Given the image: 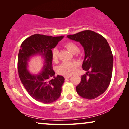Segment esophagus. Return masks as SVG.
<instances>
[{
	"label": "esophagus",
	"mask_w": 129,
	"mask_h": 129,
	"mask_svg": "<svg viewBox=\"0 0 129 129\" xmlns=\"http://www.w3.org/2000/svg\"><path fill=\"white\" fill-rule=\"evenodd\" d=\"M70 76H70V75H69V76H64V78L65 79H69L70 78Z\"/></svg>",
	"instance_id": "34e87169"
}]
</instances>
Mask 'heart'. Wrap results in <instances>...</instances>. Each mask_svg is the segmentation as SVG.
<instances>
[{
    "instance_id": "obj_1",
    "label": "heart",
    "mask_w": 129,
    "mask_h": 129,
    "mask_svg": "<svg viewBox=\"0 0 129 129\" xmlns=\"http://www.w3.org/2000/svg\"><path fill=\"white\" fill-rule=\"evenodd\" d=\"M64 47L71 53H75L79 50L78 46L76 44L72 42H69L64 45ZM59 51L57 49H54L52 51V59L54 62H56L58 60ZM77 64L74 61H67L64 62L60 65L57 68V72L59 75L69 76L73 74L76 69Z\"/></svg>"
}]
</instances>
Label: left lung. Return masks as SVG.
<instances>
[{
	"label": "left lung",
	"mask_w": 129,
	"mask_h": 129,
	"mask_svg": "<svg viewBox=\"0 0 129 129\" xmlns=\"http://www.w3.org/2000/svg\"><path fill=\"white\" fill-rule=\"evenodd\" d=\"M67 38L80 42L83 47L84 59L82 76L76 90L79 96L87 99L98 98L106 90L112 76L113 56L108 42L101 35L91 30H84Z\"/></svg>",
	"instance_id": "8db88e82"
}]
</instances>
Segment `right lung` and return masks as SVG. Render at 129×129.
Wrapping results in <instances>:
<instances>
[{"label": "right lung", "instance_id": "obj_1", "mask_svg": "<svg viewBox=\"0 0 129 129\" xmlns=\"http://www.w3.org/2000/svg\"><path fill=\"white\" fill-rule=\"evenodd\" d=\"M63 37L35 34L26 39L21 45L17 59L19 76L26 91L37 101L50 103L60 96L64 78L62 76H54L52 49ZM35 55L44 58V65L39 74L32 75L27 68L29 58Z\"/></svg>", "mask_w": 129, "mask_h": 129}]
</instances>
